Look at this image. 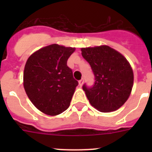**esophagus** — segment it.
<instances>
[{"instance_id":"34e87169","label":"esophagus","mask_w":152,"mask_h":152,"mask_svg":"<svg viewBox=\"0 0 152 152\" xmlns=\"http://www.w3.org/2000/svg\"><path fill=\"white\" fill-rule=\"evenodd\" d=\"M78 83H79V85H80V87H82V85H83V84H84V79H81V80H80L78 81Z\"/></svg>"}]
</instances>
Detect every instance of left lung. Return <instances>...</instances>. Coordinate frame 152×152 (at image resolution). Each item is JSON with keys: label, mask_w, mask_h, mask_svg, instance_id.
I'll return each instance as SVG.
<instances>
[{"label": "left lung", "mask_w": 152, "mask_h": 152, "mask_svg": "<svg viewBox=\"0 0 152 152\" xmlns=\"http://www.w3.org/2000/svg\"><path fill=\"white\" fill-rule=\"evenodd\" d=\"M81 55L95 77L93 87H82L91 106L103 113L120 108L133 86V72L127 59L108 45L82 48Z\"/></svg>", "instance_id": "obj_1"}]
</instances>
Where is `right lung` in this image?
<instances>
[{
    "instance_id": "add662e5",
    "label": "right lung",
    "mask_w": 152,
    "mask_h": 152,
    "mask_svg": "<svg viewBox=\"0 0 152 152\" xmlns=\"http://www.w3.org/2000/svg\"><path fill=\"white\" fill-rule=\"evenodd\" d=\"M75 48L52 44L31 55L23 72L28 97L39 110L56 116L69 107L78 82L67 61Z\"/></svg>"
}]
</instances>
